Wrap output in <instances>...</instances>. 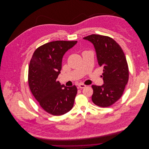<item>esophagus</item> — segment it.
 Masks as SVG:
<instances>
[{
    "mask_svg": "<svg viewBox=\"0 0 149 149\" xmlns=\"http://www.w3.org/2000/svg\"><path fill=\"white\" fill-rule=\"evenodd\" d=\"M78 86L80 88H84L85 87H86V85L83 84H79Z\"/></svg>",
    "mask_w": 149,
    "mask_h": 149,
    "instance_id": "obj_1",
    "label": "esophagus"
}]
</instances>
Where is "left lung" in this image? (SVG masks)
I'll list each match as a JSON object with an SVG mask.
<instances>
[{"label": "left lung", "mask_w": 149, "mask_h": 149, "mask_svg": "<svg viewBox=\"0 0 149 149\" xmlns=\"http://www.w3.org/2000/svg\"><path fill=\"white\" fill-rule=\"evenodd\" d=\"M83 39L93 43L97 62L103 67L101 86L92 85V100L96 106L107 107L112 105L122 96L129 76L128 67L125 53L112 38L92 34Z\"/></svg>", "instance_id": "obj_1"}]
</instances>
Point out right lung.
Wrapping results in <instances>:
<instances>
[{
	"instance_id": "1",
	"label": "right lung",
	"mask_w": 149,
	"mask_h": 149,
	"mask_svg": "<svg viewBox=\"0 0 149 149\" xmlns=\"http://www.w3.org/2000/svg\"><path fill=\"white\" fill-rule=\"evenodd\" d=\"M77 42L56 41L38 47L29 67L28 82L30 91L43 109L53 115L60 116L73 106L77 89L65 86L57 81L65 53Z\"/></svg>"
}]
</instances>
